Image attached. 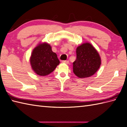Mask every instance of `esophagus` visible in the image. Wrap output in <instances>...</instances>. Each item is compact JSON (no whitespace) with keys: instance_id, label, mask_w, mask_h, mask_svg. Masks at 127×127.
I'll return each instance as SVG.
<instances>
[{"instance_id":"34e87169","label":"esophagus","mask_w":127,"mask_h":127,"mask_svg":"<svg viewBox=\"0 0 127 127\" xmlns=\"http://www.w3.org/2000/svg\"><path fill=\"white\" fill-rule=\"evenodd\" d=\"M62 62L64 63H66L67 64H68L69 63V61H62Z\"/></svg>"}]
</instances>
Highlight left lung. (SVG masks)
I'll list each match as a JSON object with an SVG mask.
<instances>
[{
    "instance_id": "8db88e82",
    "label": "left lung",
    "mask_w": 127,
    "mask_h": 127,
    "mask_svg": "<svg viewBox=\"0 0 127 127\" xmlns=\"http://www.w3.org/2000/svg\"><path fill=\"white\" fill-rule=\"evenodd\" d=\"M76 60L73 63V72L79 78L91 76L99 68L101 58L91 44L85 43L76 49Z\"/></svg>"
}]
</instances>
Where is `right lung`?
<instances>
[{
    "label": "right lung",
    "instance_id": "right-lung-1",
    "mask_svg": "<svg viewBox=\"0 0 127 127\" xmlns=\"http://www.w3.org/2000/svg\"><path fill=\"white\" fill-rule=\"evenodd\" d=\"M30 63L32 69L37 75L44 76L54 71L60 64V61L49 44L43 43L33 50Z\"/></svg>",
    "mask_w": 127,
    "mask_h": 127
}]
</instances>
